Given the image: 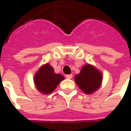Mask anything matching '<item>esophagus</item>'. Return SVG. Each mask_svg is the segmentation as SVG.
Here are the masks:
<instances>
[{"mask_svg": "<svg viewBox=\"0 0 131 131\" xmlns=\"http://www.w3.org/2000/svg\"><path fill=\"white\" fill-rule=\"evenodd\" d=\"M72 77H73V75H72V74H68V75H66V78L68 79H72Z\"/></svg>", "mask_w": 131, "mask_h": 131, "instance_id": "esophagus-1", "label": "esophagus"}]
</instances>
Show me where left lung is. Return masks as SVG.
I'll return each instance as SVG.
<instances>
[{
    "label": "left lung",
    "mask_w": 131,
    "mask_h": 131,
    "mask_svg": "<svg viewBox=\"0 0 131 131\" xmlns=\"http://www.w3.org/2000/svg\"><path fill=\"white\" fill-rule=\"evenodd\" d=\"M103 75L93 65L85 64L80 72L74 77V81L79 88L86 94H93L101 86Z\"/></svg>",
    "instance_id": "left-lung-1"
}]
</instances>
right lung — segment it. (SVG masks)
Here are the masks:
<instances>
[{
    "label": "right lung",
    "instance_id": "add662e5",
    "mask_svg": "<svg viewBox=\"0 0 131 131\" xmlns=\"http://www.w3.org/2000/svg\"><path fill=\"white\" fill-rule=\"evenodd\" d=\"M65 77L60 73H55L49 63L42 65L35 73L33 81L36 89L42 94L52 93Z\"/></svg>",
    "mask_w": 131,
    "mask_h": 131
}]
</instances>
